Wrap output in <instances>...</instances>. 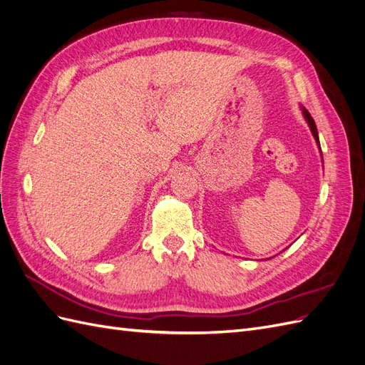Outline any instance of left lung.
I'll return each mask as SVG.
<instances>
[{
    "label": "left lung",
    "instance_id": "8db88e82",
    "mask_svg": "<svg viewBox=\"0 0 365 365\" xmlns=\"http://www.w3.org/2000/svg\"><path fill=\"white\" fill-rule=\"evenodd\" d=\"M302 109H303V115H304V118H306V121H307V125H309V128H311V130H312V135H314V138L317 140V145L319 146V140H318V130H317V126H315V121H314L312 115L309 114L307 109H304V108H302Z\"/></svg>",
    "mask_w": 365,
    "mask_h": 365
}]
</instances>
